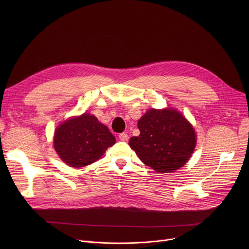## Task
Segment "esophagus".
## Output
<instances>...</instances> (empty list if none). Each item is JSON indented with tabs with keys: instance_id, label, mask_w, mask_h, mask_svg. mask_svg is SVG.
<instances>
[{
	"instance_id": "1",
	"label": "esophagus",
	"mask_w": 249,
	"mask_h": 249,
	"mask_svg": "<svg viewBox=\"0 0 249 249\" xmlns=\"http://www.w3.org/2000/svg\"><path fill=\"white\" fill-rule=\"evenodd\" d=\"M119 139H120L121 141H128L129 136H128L126 133H121V134H119Z\"/></svg>"
}]
</instances>
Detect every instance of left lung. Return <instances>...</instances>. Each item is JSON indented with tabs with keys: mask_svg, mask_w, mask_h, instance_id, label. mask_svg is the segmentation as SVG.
Listing matches in <instances>:
<instances>
[{
	"mask_svg": "<svg viewBox=\"0 0 249 249\" xmlns=\"http://www.w3.org/2000/svg\"><path fill=\"white\" fill-rule=\"evenodd\" d=\"M140 135L129 146L155 171L172 172L183 166L196 146V134L182 113L175 109H150L138 121Z\"/></svg>",
	"mask_w": 249,
	"mask_h": 249,
	"instance_id": "obj_1",
	"label": "left lung"
}]
</instances>
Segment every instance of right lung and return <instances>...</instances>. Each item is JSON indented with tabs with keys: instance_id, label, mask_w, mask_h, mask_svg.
<instances>
[{
	"instance_id": "right-lung-1",
	"label": "right lung",
	"mask_w": 249,
	"mask_h": 249,
	"mask_svg": "<svg viewBox=\"0 0 249 249\" xmlns=\"http://www.w3.org/2000/svg\"><path fill=\"white\" fill-rule=\"evenodd\" d=\"M115 142V137L107 127L95 116L84 113L57 127L53 146L65 163L79 168L99 160Z\"/></svg>"
}]
</instances>
